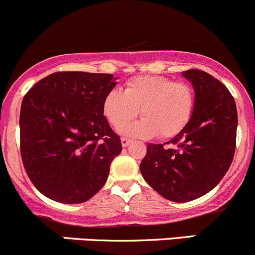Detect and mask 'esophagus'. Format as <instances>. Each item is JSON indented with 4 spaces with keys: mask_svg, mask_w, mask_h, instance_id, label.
<instances>
[{
    "mask_svg": "<svg viewBox=\"0 0 255 255\" xmlns=\"http://www.w3.org/2000/svg\"><path fill=\"white\" fill-rule=\"evenodd\" d=\"M121 143H122V146H128L129 145V143H130V139H128V138H122V139H121Z\"/></svg>",
    "mask_w": 255,
    "mask_h": 255,
    "instance_id": "esophagus-1",
    "label": "esophagus"
}]
</instances>
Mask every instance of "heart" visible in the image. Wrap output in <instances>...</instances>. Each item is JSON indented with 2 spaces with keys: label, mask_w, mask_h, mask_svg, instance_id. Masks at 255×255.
<instances>
[{
  "label": "heart",
  "mask_w": 255,
  "mask_h": 255,
  "mask_svg": "<svg viewBox=\"0 0 255 255\" xmlns=\"http://www.w3.org/2000/svg\"><path fill=\"white\" fill-rule=\"evenodd\" d=\"M143 120L123 133L130 137L173 138L191 121L195 95L184 82L164 76H138L130 79L125 91L113 89L104 99V113L116 129H122L140 113Z\"/></svg>",
  "instance_id": "1"
}]
</instances>
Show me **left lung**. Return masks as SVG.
<instances>
[{
	"instance_id": "obj_1",
	"label": "left lung",
	"mask_w": 255,
	"mask_h": 255,
	"mask_svg": "<svg viewBox=\"0 0 255 255\" xmlns=\"http://www.w3.org/2000/svg\"><path fill=\"white\" fill-rule=\"evenodd\" d=\"M195 90V110L181 133L168 143L148 144L140 163L146 182L166 200L187 202L217 186L232 164L238 116L227 87L202 70L182 71Z\"/></svg>"
}]
</instances>
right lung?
I'll list each match as a JSON object with an SVG mask.
<instances>
[{
	"instance_id": "1",
	"label": "right lung",
	"mask_w": 255,
	"mask_h": 255,
	"mask_svg": "<svg viewBox=\"0 0 255 255\" xmlns=\"http://www.w3.org/2000/svg\"><path fill=\"white\" fill-rule=\"evenodd\" d=\"M112 74L54 73L25 94L20 155L37 190L61 204H82L102 189L122 144L104 116Z\"/></svg>"
}]
</instances>
